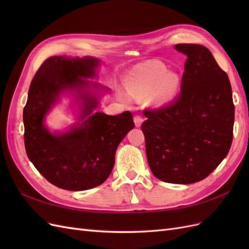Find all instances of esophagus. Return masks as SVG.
Masks as SVG:
<instances>
[{
  "label": "esophagus",
  "instance_id": "34e87169",
  "mask_svg": "<svg viewBox=\"0 0 249 249\" xmlns=\"http://www.w3.org/2000/svg\"><path fill=\"white\" fill-rule=\"evenodd\" d=\"M134 123H135V125H136L137 127H139L141 125V124L143 123V117L141 115H135Z\"/></svg>",
  "mask_w": 249,
  "mask_h": 249
}]
</instances>
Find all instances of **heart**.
<instances>
[{
    "label": "heart",
    "instance_id": "heart-1",
    "mask_svg": "<svg viewBox=\"0 0 249 249\" xmlns=\"http://www.w3.org/2000/svg\"><path fill=\"white\" fill-rule=\"evenodd\" d=\"M179 77L168 72L166 66L159 61H146L138 64L126 76L127 91L133 96H146L153 93L157 104H164L173 99L179 88ZM125 101L129 97L123 95Z\"/></svg>",
    "mask_w": 249,
    "mask_h": 249
}]
</instances>
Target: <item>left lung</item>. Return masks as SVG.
Segmentation results:
<instances>
[{"mask_svg": "<svg viewBox=\"0 0 249 249\" xmlns=\"http://www.w3.org/2000/svg\"><path fill=\"white\" fill-rule=\"evenodd\" d=\"M187 56L180 93L146 109L141 124L149 168L163 182L192 184L206 178L231 145L235 106L228 74L206 47L178 43Z\"/></svg>", "mask_w": 249, "mask_h": 249, "instance_id": "left-lung-1", "label": "left lung"}]
</instances>
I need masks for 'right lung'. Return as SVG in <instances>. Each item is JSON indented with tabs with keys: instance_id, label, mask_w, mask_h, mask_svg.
I'll return each instance as SVG.
<instances>
[{
	"instance_id": "right-lung-1",
	"label": "right lung",
	"mask_w": 249,
	"mask_h": 249,
	"mask_svg": "<svg viewBox=\"0 0 249 249\" xmlns=\"http://www.w3.org/2000/svg\"><path fill=\"white\" fill-rule=\"evenodd\" d=\"M99 64L93 57H50L29 88L22 114L26 153L51 184L64 190L82 191L103 184L114 166L118 144L135 126L130 111L114 116L92 114L97 99L84 88L100 86L83 78H94ZM73 89L82 101L80 123L69 132L53 134L44 125V117L60 94Z\"/></svg>"
}]
</instances>
